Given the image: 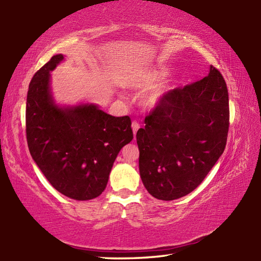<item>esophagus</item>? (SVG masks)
Returning a JSON list of instances; mask_svg holds the SVG:
<instances>
[{
  "mask_svg": "<svg viewBox=\"0 0 261 261\" xmlns=\"http://www.w3.org/2000/svg\"><path fill=\"white\" fill-rule=\"evenodd\" d=\"M131 126H132V131H134V136L136 137V135H137V131H138V129H139L140 127V124L138 123L137 121H134L132 122V124H131Z\"/></svg>",
  "mask_w": 261,
  "mask_h": 261,
  "instance_id": "esophagus-1",
  "label": "esophagus"
}]
</instances>
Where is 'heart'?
Returning <instances> with one entry per match:
<instances>
[{"mask_svg":"<svg viewBox=\"0 0 261 261\" xmlns=\"http://www.w3.org/2000/svg\"><path fill=\"white\" fill-rule=\"evenodd\" d=\"M169 74L168 67H158L154 69H149L143 71L142 74L137 76L136 79L130 82L129 86L132 88H147L156 85L163 79ZM174 86L171 84H165L160 85L156 88H153L149 93L146 94L145 98H143V103L149 109H154L163 102V99L166 97V95L173 90Z\"/></svg>","mask_w":261,"mask_h":261,"instance_id":"heart-1","label":"heart"}]
</instances>
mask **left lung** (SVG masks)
Returning <instances> with one entry per match:
<instances>
[{"label": "left lung", "mask_w": 261, "mask_h": 261, "mask_svg": "<svg viewBox=\"0 0 261 261\" xmlns=\"http://www.w3.org/2000/svg\"><path fill=\"white\" fill-rule=\"evenodd\" d=\"M137 132L139 171L153 197L173 201L201 184L223 153L229 94L213 66L208 76L170 91Z\"/></svg>", "instance_id": "1"}]
</instances>
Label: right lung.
<instances>
[{
    "label": "right lung",
    "instance_id": "right-lung-1",
    "mask_svg": "<svg viewBox=\"0 0 261 261\" xmlns=\"http://www.w3.org/2000/svg\"><path fill=\"white\" fill-rule=\"evenodd\" d=\"M64 60L55 55L32 77L27 95V141L32 159L54 188L88 201L107 187L114 160L134 139L127 115L113 116L96 104L60 107L55 102L51 71Z\"/></svg>",
    "mask_w": 261,
    "mask_h": 261
}]
</instances>
